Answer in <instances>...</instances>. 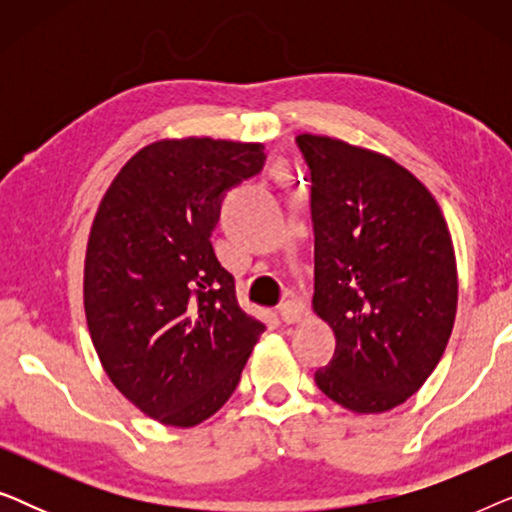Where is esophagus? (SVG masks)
Instances as JSON below:
<instances>
[{
    "mask_svg": "<svg viewBox=\"0 0 512 512\" xmlns=\"http://www.w3.org/2000/svg\"><path fill=\"white\" fill-rule=\"evenodd\" d=\"M279 314H282V319L286 321V324H296V321L305 317V310L298 300H286V303L279 307Z\"/></svg>",
    "mask_w": 512,
    "mask_h": 512,
    "instance_id": "34e87169",
    "label": "esophagus"
}]
</instances>
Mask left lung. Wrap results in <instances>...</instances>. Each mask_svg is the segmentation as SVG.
Wrapping results in <instances>:
<instances>
[{
	"label": "left lung",
	"instance_id": "8db88e82",
	"mask_svg": "<svg viewBox=\"0 0 512 512\" xmlns=\"http://www.w3.org/2000/svg\"><path fill=\"white\" fill-rule=\"evenodd\" d=\"M310 165L314 300L338 356L314 380L342 408L377 415L408 401L443 356L459 275L436 198L384 153L298 135Z\"/></svg>",
	"mask_w": 512,
	"mask_h": 512
}]
</instances>
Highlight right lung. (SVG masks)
<instances>
[{
  "label": "right lung",
  "mask_w": 512,
  "mask_h": 512,
  "mask_svg": "<svg viewBox=\"0 0 512 512\" xmlns=\"http://www.w3.org/2000/svg\"><path fill=\"white\" fill-rule=\"evenodd\" d=\"M261 142L158 139L102 195L83 263L90 340L109 380L165 426L205 422L233 396L265 331L237 303L209 235L223 191L265 163Z\"/></svg>",
  "instance_id": "right-lung-1"
}]
</instances>
